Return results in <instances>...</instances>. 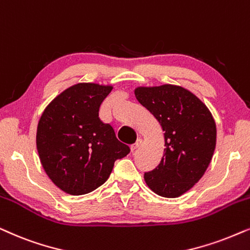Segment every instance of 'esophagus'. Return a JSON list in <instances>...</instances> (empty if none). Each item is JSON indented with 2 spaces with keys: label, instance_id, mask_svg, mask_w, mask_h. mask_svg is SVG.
<instances>
[{
  "label": "esophagus",
  "instance_id": "obj_1",
  "mask_svg": "<svg viewBox=\"0 0 250 250\" xmlns=\"http://www.w3.org/2000/svg\"><path fill=\"white\" fill-rule=\"evenodd\" d=\"M141 142H142L141 139H137V141H135L134 144H133V145H131V147H129V148H131V151H132V153H133V151L137 150V149H138L139 147H140Z\"/></svg>",
  "mask_w": 250,
  "mask_h": 250
}]
</instances>
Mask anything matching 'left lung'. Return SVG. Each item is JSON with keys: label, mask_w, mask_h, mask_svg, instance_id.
Masks as SVG:
<instances>
[{"label": "left lung", "mask_w": 250, "mask_h": 250, "mask_svg": "<svg viewBox=\"0 0 250 250\" xmlns=\"http://www.w3.org/2000/svg\"><path fill=\"white\" fill-rule=\"evenodd\" d=\"M134 95L164 132L163 157L156 168L145 173L146 184L160 196L183 195L202 178L211 162L215 119L195 94L181 86H139Z\"/></svg>", "instance_id": "1"}]
</instances>
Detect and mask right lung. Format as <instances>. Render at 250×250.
Returning <instances> with one entry per match:
<instances>
[{
  "instance_id": "right-lung-1",
  "label": "right lung",
  "mask_w": 250,
  "mask_h": 250,
  "mask_svg": "<svg viewBox=\"0 0 250 250\" xmlns=\"http://www.w3.org/2000/svg\"><path fill=\"white\" fill-rule=\"evenodd\" d=\"M112 85L79 83L63 90L42 112L37 149L44 172L58 188L83 195L108 180L115 161L129 153L112 126L99 117Z\"/></svg>"
}]
</instances>
